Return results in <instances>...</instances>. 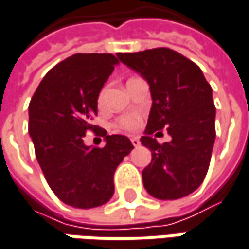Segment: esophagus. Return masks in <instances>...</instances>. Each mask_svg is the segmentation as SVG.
<instances>
[{
	"label": "esophagus",
	"instance_id": "obj_1",
	"mask_svg": "<svg viewBox=\"0 0 249 249\" xmlns=\"http://www.w3.org/2000/svg\"><path fill=\"white\" fill-rule=\"evenodd\" d=\"M131 142H132V144L135 146V147L141 146V141H139V138H138V136H133V138H131Z\"/></svg>",
	"mask_w": 249,
	"mask_h": 249
}]
</instances>
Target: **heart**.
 <instances>
[{
  "label": "heart",
  "instance_id": "obj_1",
  "mask_svg": "<svg viewBox=\"0 0 249 249\" xmlns=\"http://www.w3.org/2000/svg\"><path fill=\"white\" fill-rule=\"evenodd\" d=\"M133 80V78H131ZM129 80V81H131ZM105 95H106V87L103 89L100 90L98 98L99 106H103V102H105ZM142 123V114L139 113H128V114H124V116L118 117L116 121L113 123V126L116 129H123V131H135L139 128V125Z\"/></svg>",
  "mask_w": 249,
  "mask_h": 249
}]
</instances>
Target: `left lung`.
<instances>
[{
  "label": "left lung",
  "mask_w": 249,
  "mask_h": 249,
  "mask_svg": "<svg viewBox=\"0 0 249 249\" xmlns=\"http://www.w3.org/2000/svg\"><path fill=\"white\" fill-rule=\"evenodd\" d=\"M118 57L150 85L153 105L141 138L151 151V162L142 172L144 189L160 200L189 196L205 179L216 136L211 85L198 66L169 48ZM164 127L173 141L161 145L152 133Z\"/></svg>",
  "instance_id": "8db88e82"
}]
</instances>
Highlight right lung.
I'll use <instances>...</instances> for the list:
<instances>
[{"label": "right lung", "instance_id": "add662e5", "mask_svg": "<svg viewBox=\"0 0 249 249\" xmlns=\"http://www.w3.org/2000/svg\"><path fill=\"white\" fill-rule=\"evenodd\" d=\"M118 59L111 53H75L52 67L29 105V133L49 187L75 208H95L114 193L113 176L133 149L124 135H107L90 121L98 96ZM88 130L107 139L105 148L83 144Z\"/></svg>", "mask_w": 249, "mask_h": 249}]
</instances>
